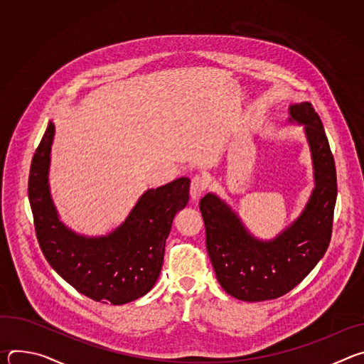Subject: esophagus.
I'll list each match as a JSON object with an SVG mask.
<instances>
[{"instance_id":"esophagus-1","label":"esophagus","mask_w":364,"mask_h":364,"mask_svg":"<svg viewBox=\"0 0 364 364\" xmlns=\"http://www.w3.org/2000/svg\"><path fill=\"white\" fill-rule=\"evenodd\" d=\"M207 188V181L204 177L201 176H196L191 178V184H190V196H191V200H198L203 193L205 191Z\"/></svg>"}]
</instances>
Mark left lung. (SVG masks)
<instances>
[{"label": "left lung", "instance_id": "obj_1", "mask_svg": "<svg viewBox=\"0 0 364 364\" xmlns=\"http://www.w3.org/2000/svg\"><path fill=\"white\" fill-rule=\"evenodd\" d=\"M289 122L304 125L314 166L316 187L291 226L271 240H259L219 196L200 200L205 246L216 278L232 296L275 299L295 288L324 256L333 229L337 198L334 157L323 122L309 102L289 107Z\"/></svg>", "mask_w": 364, "mask_h": 364}]
</instances>
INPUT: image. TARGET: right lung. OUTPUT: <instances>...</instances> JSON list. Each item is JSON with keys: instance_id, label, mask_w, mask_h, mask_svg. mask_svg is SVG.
<instances>
[{"instance_id": "right-lung-1", "label": "right lung", "mask_w": 364, "mask_h": 364, "mask_svg": "<svg viewBox=\"0 0 364 364\" xmlns=\"http://www.w3.org/2000/svg\"><path fill=\"white\" fill-rule=\"evenodd\" d=\"M53 136L55 124L50 121L28 177V200L44 257L68 284L93 301L122 305L144 296L160 277L174 216L188 203L190 180L181 177L146 190L115 230L107 236H83L60 222L50 196Z\"/></svg>"}]
</instances>
